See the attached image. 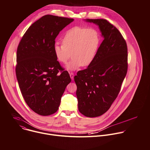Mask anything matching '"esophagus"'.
<instances>
[{
	"mask_svg": "<svg viewBox=\"0 0 150 150\" xmlns=\"http://www.w3.org/2000/svg\"><path fill=\"white\" fill-rule=\"evenodd\" d=\"M69 75H70V77H71V79L74 80V73L73 72L69 73Z\"/></svg>",
	"mask_w": 150,
	"mask_h": 150,
	"instance_id": "obj_1",
	"label": "esophagus"
}]
</instances>
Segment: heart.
Masks as SVG:
<instances>
[{"mask_svg":"<svg viewBox=\"0 0 150 150\" xmlns=\"http://www.w3.org/2000/svg\"><path fill=\"white\" fill-rule=\"evenodd\" d=\"M100 44L99 32L95 28L74 27L68 30L63 37V44L56 42L53 52L57 60L66 63L72 56L65 68L75 71L82 67H88L97 56Z\"/></svg>","mask_w":150,"mask_h":150,"instance_id":"heart-1","label":"heart"}]
</instances>
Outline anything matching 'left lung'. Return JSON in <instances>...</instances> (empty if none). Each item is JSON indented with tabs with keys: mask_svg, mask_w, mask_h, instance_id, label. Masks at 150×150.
Listing matches in <instances>:
<instances>
[{
	"mask_svg": "<svg viewBox=\"0 0 150 150\" xmlns=\"http://www.w3.org/2000/svg\"><path fill=\"white\" fill-rule=\"evenodd\" d=\"M85 21L98 26L104 38L93 62L74 77L78 110L94 117L109 109L120 90L127 73V49L119 31L107 20Z\"/></svg>",
	"mask_w": 150,
	"mask_h": 150,
	"instance_id": "left-lung-1",
	"label": "left lung"
}]
</instances>
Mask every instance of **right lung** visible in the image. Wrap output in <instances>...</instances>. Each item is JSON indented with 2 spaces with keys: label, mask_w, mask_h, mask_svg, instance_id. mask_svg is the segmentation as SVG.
<instances>
[{
  "label": "right lung",
  "mask_w": 150,
  "mask_h": 150,
  "mask_svg": "<svg viewBox=\"0 0 150 150\" xmlns=\"http://www.w3.org/2000/svg\"><path fill=\"white\" fill-rule=\"evenodd\" d=\"M74 19L52 15L42 16L27 30L18 46L16 75L30 108L41 116L57 112L71 79L57 60L55 39Z\"/></svg>",
  "instance_id": "obj_1"
}]
</instances>
